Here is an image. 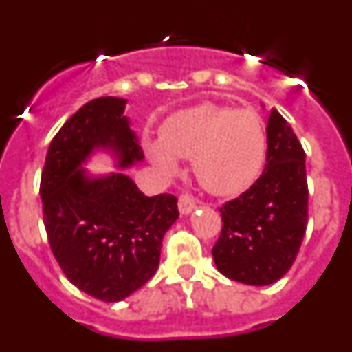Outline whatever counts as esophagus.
<instances>
[{
  "instance_id": "esophagus-1",
  "label": "esophagus",
  "mask_w": 352,
  "mask_h": 352,
  "mask_svg": "<svg viewBox=\"0 0 352 352\" xmlns=\"http://www.w3.org/2000/svg\"><path fill=\"white\" fill-rule=\"evenodd\" d=\"M178 208L182 214H188L195 208V201L190 194H182L178 199Z\"/></svg>"
}]
</instances>
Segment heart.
Instances as JSON below:
<instances>
[{
	"mask_svg": "<svg viewBox=\"0 0 352 352\" xmlns=\"http://www.w3.org/2000/svg\"><path fill=\"white\" fill-rule=\"evenodd\" d=\"M264 151L259 118L213 104L174 114L162 129V142L148 146L149 160L166 174L178 170L176 158H194L195 178L214 195L245 190L259 174Z\"/></svg>",
	"mask_w": 352,
	"mask_h": 352,
	"instance_id": "heart-1",
	"label": "heart"
}]
</instances>
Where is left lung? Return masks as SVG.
I'll list each match as a JSON object with an SVG mask.
<instances>
[{"mask_svg": "<svg viewBox=\"0 0 352 352\" xmlns=\"http://www.w3.org/2000/svg\"><path fill=\"white\" fill-rule=\"evenodd\" d=\"M263 174L220 208L222 232L213 259L222 275L248 285H270L289 272L309 220L305 151L291 125L270 111Z\"/></svg>", "mask_w": 352, "mask_h": 352, "instance_id": "1", "label": "left lung"}]
</instances>
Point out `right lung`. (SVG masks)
I'll use <instances>...</instances> for the list:
<instances>
[{
  "instance_id": "1",
  "label": "right lung",
  "mask_w": 352,
  "mask_h": 352,
  "mask_svg": "<svg viewBox=\"0 0 352 352\" xmlns=\"http://www.w3.org/2000/svg\"><path fill=\"white\" fill-rule=\"evenodd\" d=\"M125 98L100 96L77 111L49 146L40 197L43 226L60 268L96 300H125L155 275L164 234L179 217L170 194L148 197L123 173L89 176L82 164L109 149L130 167L144 158Z\"/></svg>"
}]
</instances>
